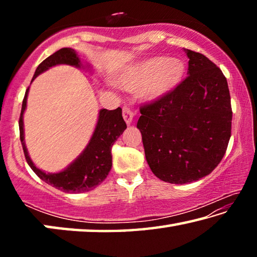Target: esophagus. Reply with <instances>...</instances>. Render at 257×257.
<instances>
[{
	"instance_id": "esophagus-1",
	"label": "esophagus",
	"mask_w": 257,
	"mask_h": 257,
	"mask_svg": "<svg viewBox=\"0 0 257 257\" xmlns=\"http://www.w3.org/2000/svg\"><path fill=\"white\" fill-rule=\"evenodd\" d=\"M122 115H123V119L125 121V123L130 124L133 122V119H134V112L130 107H123V111H122Z\"/></svg>"
}]
</instances>
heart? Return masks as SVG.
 Listing matches in <instances>:
<instances>
[{
	"label": "heart",
	"mask_w": 257,
	"mask_h": 257,
	"mask_svg": "<svg viewBox=\"0 0 257 257\" xmlns=\"http://www.w3.org/2000/svg\"><path fill=\"white\" fill-rule=\"evenodd\" d=\"M185 73L186 66L180 59L152 56L128 68L119 78V85L130 92L141 89L143 98L156 101L172 92Z\"/></svg>",
	"instance_id": "heart-1"
}]
</instances>
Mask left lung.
<instances>
[{"label": "left lung", "mask_w": 257, "mask_h": 257, "mask_svg": "<svg viewBox=\"0 0 257 257\" xmlns=\"http://www.w3.org/2000/svg\"><path fill=\"white\" fill-rule=\"evenodd\" d=\"M188 56V76L172 92L141 106L146 161L165 182L182 185L214 170L231 136L232 110L227 78L198 52Z\"/></svg>", "instance_id": "obj_1"}]
</instances>
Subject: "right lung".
Segmentation results:
<instances>
[{"instance_id":"1","label":"right lung","mask_w":257,"mask_h":257,"mask_svg":"<svg viewBox=\"0 0 257 257\" xmlns=\"http://www.w3.org/2000/svg\"><path fill=\"white\" fill-rule=\"evenodd\" d=\"M58 64H69V66L80 68L81 62L75 50L70 47H63L43 61L35 71L32 81L42 72L46 71L51 67L58 66ZM28 90L29 87L26 90L23 101L19 119V130L21 145H23L25 158L29 167L43 181L53 186L56 189L64 191V193L76 194L94 189L95 187L104 181L110 172L112 167V146L127 128V124L122 118L121 107L115 108V110L102 108L99 111L97 124L95 127L93 136L84 152L63 171L58 173H46L36 168V165L33 163L25 145L23 116L26 105H27Z\"/></svg>"}]
</instances>
